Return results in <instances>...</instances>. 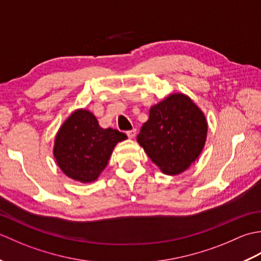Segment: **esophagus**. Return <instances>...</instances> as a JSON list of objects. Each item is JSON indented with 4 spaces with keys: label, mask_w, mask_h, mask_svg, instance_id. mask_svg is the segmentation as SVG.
<instances>
[{
    "label": "esophagus",
    "mask_w": 261,
    "mask_h": 261,
    "mask_svg": "<svg viewBox=\"0 0 261 261\" xmlns=\"http://www.w3.org/2000/svg\"><path fill=\"white\" fill-rule=\"evenodd\" d=\"M136 134H137V130L136 129H132V130H129V131H126V136L129 137V138H135L136 137Z\"/></svg>",
    "instance_id": "obj_1"
}]
</instances>
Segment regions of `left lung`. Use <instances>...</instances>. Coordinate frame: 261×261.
<instances>
[{
    "mask_svg": "<svg viewBox=\"0 0 261 261\" xmlns=\"http://www.w3.org/2000/svg\"><path fill=\"white\" fill-rule=\"evenodd\" d=\"M207 134L203 112L184 94L151 107L137 141L164 174L178 175L202 152Z\"/></svg>",
    "mask_w": 261,
    "mask_h": 261,
    "instance_id": "left-lung-1",
    "label": "left lung"
}]
</instances>
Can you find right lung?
Wrapping results in <instances>:
<instances>
[{
	"mask_svg": "<svg viewBox=\"0 0 261 261\" xmlns=\"http://www.w3.org/2000/svg\"><path fill=\"white\" fill-rule=\"evenodd\" d=\"M125 139L123 132L99 126L87 110H77L60 126L54 156L64 174L75 180L91 182L107 167L116 143Z\"/></svg>",
	"mask_w": 261,
	"mask_h": 261,
	"instance_id": "add662e5",
	"label": "right lung"
}]
</instances>
